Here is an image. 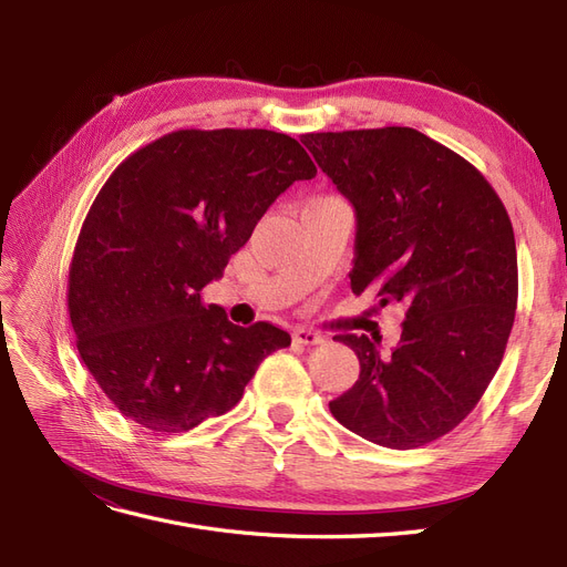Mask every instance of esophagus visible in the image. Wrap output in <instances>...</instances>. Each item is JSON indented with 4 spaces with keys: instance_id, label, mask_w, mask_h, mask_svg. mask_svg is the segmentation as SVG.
I'll use <instances>...</instances> for the list:
<instances>
[{
    "instance_id": "34e87169",
    "label": "esophagus",
    "mask_w": 567,
    "mask_h": 567,
    "mask_svg": "<svg viewBox=\"0 0 567 567\" xmlns=\"http://www.w3.org/2000/svg\"><path fill=\"white\" fill-rule=\"evenodd\" d=\"M293 340L300 342V346H321L323 336L312 331V329H296L293 331Z\"/></svg>"
}]
</instances>
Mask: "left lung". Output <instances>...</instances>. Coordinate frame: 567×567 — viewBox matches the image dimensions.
<instances>
[{
	"instance_id": "obj_1",
	"label": "left lung",
	"mask_w": 567,
	"mask_h": 567,
	"mask_svg": "<svg viewBox=\"0 0 567 567\" xmlns=\"http://www.w3.org/2000/svg\"><path fill=\"white\" fill-rule=\"evenodd\" d=\"M357 215L354 296L400 305L390 354L369 336H336L357 383L329 402L348 431L414 450L466 419L502 364L516 319V238L502 198L452 148L411 127L302 134Z\"/></svg>"
}]
</instances>
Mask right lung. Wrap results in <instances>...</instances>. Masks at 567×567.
Segmentation results:
<instances>
[{"instance_id":"1","label":"right lung","mask_w":567,"mask_h":567,"mask_svg":"<svg viewBox=\"0 0 567 567\" xmlns=\"http://www.w3.org/2000/svg\"><path fill=\"white\" fill-rule=\"evenodd\" d=\"M315 175L293 136L231 127L169 132L115 167L78 236L68 312L120 414L153 433L192 431L290 346L274 323L244 329L200 293L269 205Z\"/></svg>"}]
</instances>
